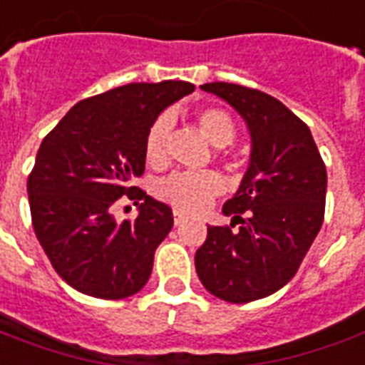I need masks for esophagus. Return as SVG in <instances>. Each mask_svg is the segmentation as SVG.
I'll use <instances>...</instances> for the list:
<instances>
[{
    "mask_svg": "<svg viewBox=\"0 0 365 365\" xmlns=\"http://www.w3.org/2000/svg\"><path fill=\"white\" fill-rule=\"evenodd\" d=\"M173 218H175V226H178V224H182V222L187 220V214L175 208V210H173Z\"/></svg>",
    "mask_w": 365,
    "mask_h": 365,
    "instance_id": "1",
    "label": "esophagus"
}]
</instances>
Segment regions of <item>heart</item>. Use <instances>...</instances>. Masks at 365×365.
Segmentation results:
<instances>
[{"instance_id": "obj_1", "label": "heart", "mask_w": 365, "mask_h": 365, "mask_svg": "<svg viewBox=\"0 0 365 365\" xmlns=\"http://www.w3.org/2000/svg\"><path fill=\"white\" fill-rule=\"evenodd\" d=\"M196 125L214 147H226L234 141L236 125L230 113L216 106L200 108L195 113ZM173 118L161 113L147 129L145 159L151 167H163L167 163ZM224 190V182L216 173H175L159 182L157 195L165 202L182 212H200Z\"/></svg>"}]
</instances>
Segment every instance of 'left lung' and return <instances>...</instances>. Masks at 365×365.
<instances>
[{"label": "left lung", "instance_id": "left-lung-1", "mask_svg": "<svg viewBox=\"0 0 365 365\" xmlns=\"http://www.w3.org/2000/svg\"><path fill=\"white\" fill-rule=\"evenodd\" d=\"M200 88L244 118L252 155L237 192L222 208L232 224L208 226L196 273L222 301H257L294 277L320 232L327 167L309 125L277 98L228 82ZM236 223L240 230H232Z\"/></svg>", "mask_w": 365, "mask_h": 365}]
</instances>
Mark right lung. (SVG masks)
<instances>
[{
	"label": "right lung",
	"mask_w": 365,
	"mask_h": 365,
	"mask_svg": "<svg viewBox=\"0 0 365 365\" xmlns=\"http://www.w3.org/2000/svg\"><path fill=\"white\" fill-rule=\"evenodd\" d=\"M192 90L182 80L113 88L72 106L43 139L27 180L33 230L54 271L80 293L118 301L151 277L173 210L131 180L145 170L147 129ZM121 195L140 214L118 225L111 206Z\"/></svg>",
	"instance_id": "add662e5"
}]
</instances>
